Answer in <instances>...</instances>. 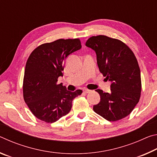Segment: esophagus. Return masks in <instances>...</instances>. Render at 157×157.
I'll list each match as a JSON object with an SVG mask.
<instances>
[{"mask_svg":"<svg viewBox=\"0 0 157 157\" xmlns=\"http://www.w3.org/2000/svg\"><path fill=\"white\" fill-rule=\"evenodd\" d=\"M83 91L85 93V94H89V93L91 92V90L87 89H83Z\"/></svg>","mask_w":157,"mask_h":157,"instance_id":"34e87169","label":"esophagus"}]
</instances>
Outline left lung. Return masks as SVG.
<instances>
[{
	"instance_id": "left-lung-1",
	"label": "left lung",
	"mask_w": 157,
	"mask_h": 157,
	"mask_svg": "<svg viewBox=\"0 0 157 157\" xmlns=\"http://www.w3.org/2000/svg\"><path fill=\"white\" fill-rule=\"evenodd\" d=\"M86 46L96 53L100 73L111 82L110 93L96 90L100 101L94 111L109 121L121 120L132 112L140 99L141 80L136 58L123 42L105 35L90 37Z\"/></svg>"
}]
</instances>
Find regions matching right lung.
<instances>
[{
	"mask_svg": "<svg viewBox=\"0 0 157 157\" xmlns=\"http://www.w3.org/2000/svg\"><path fill=\"white\" fill-rule=\"evenodd\" d=\"M82 48L79 39H58L34 49L28 59L23 78V98L32 113L52 123L69 113L80 89L68 91L57 79L62 77L65 60Z\"/></svg>",
	"mask_w": 157,
	"mask_h": 157,
	"instance_id": "right-lung-1",
	"label": "right lung"
}]
</instances>
